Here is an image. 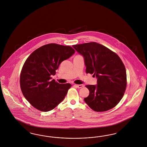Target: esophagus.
<instances>
[{
	"mask_svg": "<svg viewBox=\"0 0 147 147\" xmlns=\"http://www.w3.org/2000/svg\"><path fill=\"white\" fill-rule=\"evenodd\" d=\"M74 86H76V88H82L84 86V85H76V84H75Z\"/></svg>",
	"mask_w": 147,
	"mask_h": 147,
	"instance_id": "1",
	"label": "esophagus"
}]
</instances>
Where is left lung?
I'll use <instances>...</instances> for the list:
<instances>
[{
  "label": "left lung",
  "instance_id": "left-lung-1",
  "mask_svg": "<svg viewBox=\"0 0 147 147\" xmlns=\"http://www.w3.org/2000/svg\"><path fill=\"white\" fill-rule=\"evenodd\" d=\"M82 55L86 73L94 74L97 85H88L90 94L84 101L96 112H105L117 106L126 88V71L117 53L95 42L73 45Z\"/></svg>",
  "mask_w": 147,
  "mask_h": 147
}]
</instances>
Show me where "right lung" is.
Returning a JSON list of instances; mask_svg holds the SVG:
<instances>
[{
	"label": "right lung",
	"mask_w": 147,
	"mask_h": 147,
	"mask_svg": "<svg viewBox=\"0 0 147 147\" xmlns=\"http://www.w3.org/2000/svg\"><path fill=\"white\" fill-rule=\"evenodd\" d=\"M75 50L69 46L49 44L34 51L24 63L20 75V87L24 97L42 112L53 110L64 100L71 85L51 80L61 63Z\"/></svg>",
	"instance_id": "right-lung-1"
}]
</instances>
